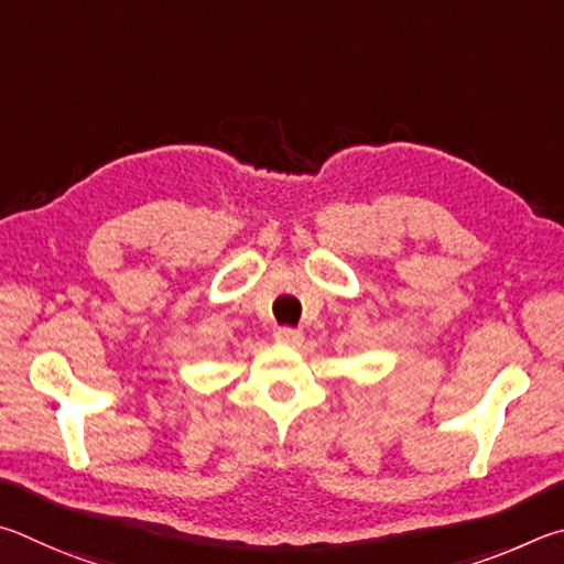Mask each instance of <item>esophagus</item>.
Returning a JSON list of instances; mask_svg holds the SVG:
<instances>
[{"label":"esophagus","instance_id":"1","mask_svg":"<svg viewBox=\"0 0 564 564\" xmlns=\"http://www.w3.org/2000/svg\"><path fill=\"white\" fill-rule=\"evenodd\" d=\"M274 339L280 344H288V347H297V344H302V332L292 327H276Z\"/></svg>","mask_w":564,"mask_h":564}]
</instances>
